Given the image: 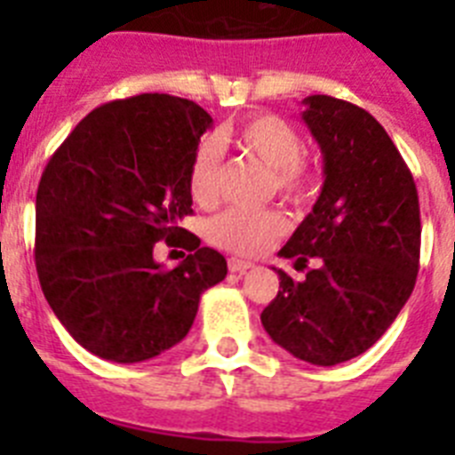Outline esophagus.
Returning <instances> with one entry per match:
<instances>
[{
  "label": "esophagus",
  "mask_w": 455,
  "mask_h": 455,
  "mask_svg": "<svg viewBox=\"0 0 455 455\" xmlns=\"http://www.w3.org/2000/svg\"><path fill=\"white\" fill-rule=\"evenodd\" d=\"M228 267H230L232 273H246L251 271L255 264L246 262V259H239V257H230V259H228Z\"/></svg>",
  "instance_id": "obj_1"
}]
</instances>
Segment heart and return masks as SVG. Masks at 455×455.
Segmentation results:
<instances>
[{"instance_id": "1", "label": "heart", "mask_w": 455, "mask_h": 455, "mask_svg": "<svg viewBox=\"0 0 455 455\" xmlns=\"http://www.w3.org/2000/svg\"><path fill=\"white\" fill-rule=\"evenodd\" d=\"M219 143H235L248 155L273 168V184L284 198L307 200L316 191L315 166L300 156L303 140L293 124L280 116L259 114L243 120L232 134H220ZM219 150L212 143H203L196 150L188 166V191L200 204H212L219 198ZM287 230V219L275 209L235 207L216 216L209 236L216 246L236 255H259Z\"/></svg>"}]
</instances>
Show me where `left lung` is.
<instances>
[{"instance_id": "left-lung-1", "label": "left lung", "mask_w": 455, "mask_h": 455, "mask_svg": "<svg viewBox=\"0 0 455 455\" xmlns=\"http://www.w3.org/2000/svg\"><path fill=\"white\" fill-rule=\"evenodd\" d=\"M303 120L323 155V188L280 255L319 267L284 271L262 325L277 347L319 367L363 355L415 289L421 220L412 172L383 124L331 95H309Z\"/></svg>"}]
</instances>
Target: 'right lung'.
<instances>
[{
  "label": "right lung",
  "mask_w": 455,
  "mask_h": 455,
  "mask_svg": "<svg viewBox=\"0 0 455 455\" xmlns=\"http://www.w3.org/2000/svg\"><path fill=\"white\" fill-rule=\"evenodd\" d=\"M212 116L143 92L92 108L47 162L36 193V271L47 303L92 355L143 363L191 331L228 262L180 220L193 214L188 166ZM189 251L175 269L154 243Z\"/></svg>",
  "instance_id": "obj_1"
}]
</instances>
